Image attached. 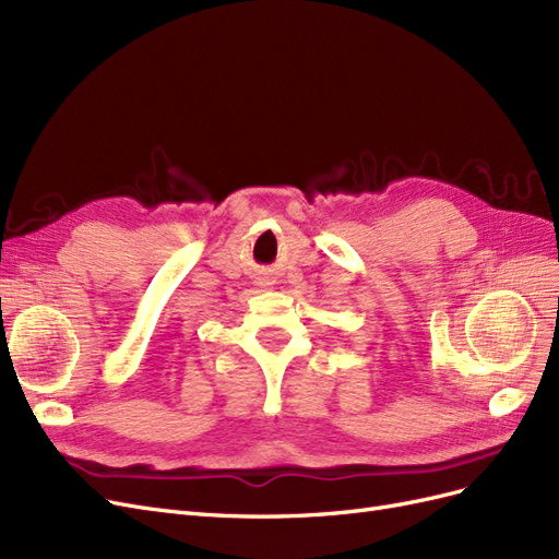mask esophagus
<instances>
[{
  "label": "esophagus",
  "instance_id": "esophagus-1",
  "mask_svg": "<svg viewBox=\"0 0 559 559\" xmlns=\"http://www.w3.org/2000/svg\"><path fill=\"white\" fill-rule=\"evenodd\" d=\"M267 284H273V282H270V280H263V282H261V286H267Z\"/></svg>",
  "mask_w": 559,
  "mask_h": 559
}]
</instances>
